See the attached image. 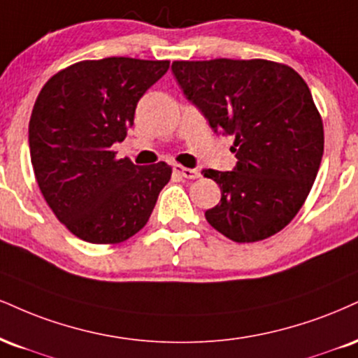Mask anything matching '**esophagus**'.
Segmentation results:
<instances>
[{"instance_id": "1", "label": "esophagus", "mask_w": 358, "mask_h": 358, "mask_svg": "<svg viewBox=\"0 0 358 358\" xmlns=\"http://www.w3.org/2000/svg\"><path fill=\"white\" fill-rule=\"evenodd\" d=\"M173 171L175 173H178L180 176H183V178H188V180H195L200 176V171L198 170H192V168H185L182 165H173Z\"/></svg>"}]
</instances>
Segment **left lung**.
Instances as JSON below:
<instances>
[{"label": "left lung", "instance_id": "obj_1", "mask_svg": "<svg viewBox=\"0 0 358 358\" xmlns=\"http://www.w3.org/2000/svg\"><path fill=\"white\" fill-rule=\"evenodd\" d=\"M176 80L215 131L235 136L234 171L203 170L222 190L206 222L227 238H268L295 218L324 155V123L294 68L268 59L173 62Z\"/></svg>", "mask_w": 358, "mask_h": 358}]
</instances>
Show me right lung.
I'll return each mask as SVG.
<instances>
[{
    "mask_svg": "<svg viewBox=\"0 0 358 358\" xmlns=\"http://www.w3.org/2000/svg\"><path fill=\"white\" fill-rule=\"evenodd\" d=\"M170 68L127 56L85 59L46 81L29 118V155L55 217L90 243H122L152 215L171 166L133 165L111 146L123 141L136 103Z\"/></svg>",
    "mask_w": 358,
    "mask_h": 358,
    "instance_id": "add662e5",
    "label": "right lung"
}]
</instances>
